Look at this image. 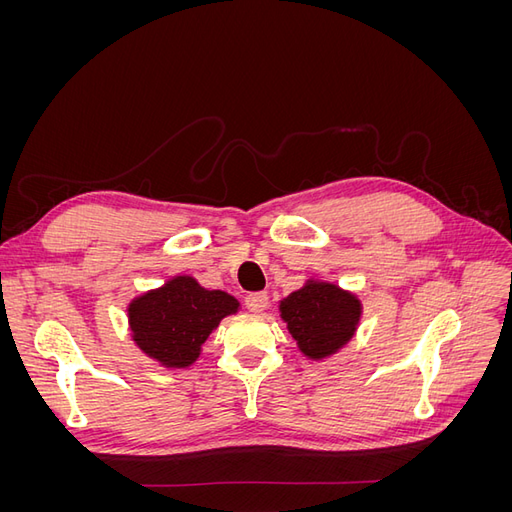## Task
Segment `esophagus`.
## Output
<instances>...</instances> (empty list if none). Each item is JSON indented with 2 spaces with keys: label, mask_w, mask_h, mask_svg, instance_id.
<instances>
[{
  "label": "esophagus",
  "mask_w": 512,
  "mask_h": 512,
  "mask_svg": "<svg viewBox=\"0 0 512 512\" xmlns=\"http://www.w3.org/2000/svg\"><path fill=\"white\" fill-rule=\"evenodd\" d=\"M269 305V294L267 292H252L245 297V307L254 314H260L262 309Z\"/></svg>",
  "instance_id": "obj_1"
}]
</instances>
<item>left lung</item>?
Segmentation results:
<instances>
[{"mask_svg": "<svg viewBox=\"0 0 512 512\" xmlns=\"http://www.w3.org/2000/svg\"><path fill=\"white\" fill-rule=\"evenodd\" d=\"M277 307L292 342L309 361H324L346 348L363 318L359 294L320 277H307Z\"/></svg>", "mask_w": 512, "mask_h": 512, "instance_id": "8db88e82", "label": "left lung"}]
</instances>
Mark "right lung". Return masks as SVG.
<instances>
[{
	"instance_id": "1",
	"label": "right lung",
	"mask_w": 512,
	"mask_h": 512,
	"mask_svg": "<svg viewBox=\"0 0 512 512\" xmlns=\"http://www.w3.org/2000/svg\"><path fill=\"white\" fill-rule=\"evenodd\" d=\"M241 309L226 290H209L196 277L173 275L128 303V329L134 346L164 369L192 367L209 335L226 316Z\"/></svg>"
}]
</instances>
